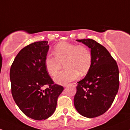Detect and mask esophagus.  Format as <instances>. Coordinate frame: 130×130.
I'll list each match as a JSON object with an SVG mask.
<instances>
[{
    "instance_id": "obj_1",
    "label": "esophagus",
    "mask_w": 130,
    "mask_h": 130,
    "mask_svg": "<svg viewBox=\"0 0 130 130\" xmlns=\"http://www.w3.org/2000/svg\"><path fill=\"white\" fill-rule=\"evenodd\" d=\"M73 84L74 85H76V83H73ZM68 85H64L63 87H67Z\"/></svg>"
}]
</instances>
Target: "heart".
<instances>
[{
    "mask_svg": "<svg viewBox=\"0 0 130 130\" xmlns=\"http://www.w3.org/2000/svg\"><path fill=\"white\" fill-rule=\"evenodd\" d=\"M54 56L48 55L45 58V66L48 73L54 76L64 63L66 70L56 75L54 80L60 85H65L76 80L80 75L86 74L89 70L92 61L90 49L83 45H76L67 42L57 43L54 48Z\"/></svg>",
    "mask_w": 130,
    "mask_h": 130,
    "instance_id": "b5f03b06",
    "label": "heart"
}]
</instances>
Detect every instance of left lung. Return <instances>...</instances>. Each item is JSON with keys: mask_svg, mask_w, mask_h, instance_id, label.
<instances>
[{"mask_svg": "<svg viewBox=\"0 0 130 130\" xmlns=\"http://www.w3.org/2000/svg\"><path fill=\"white\" fill-rule=\"evenodd\" d=\"M91 49L92 61L85 77L78 82L74 105L81 115L95 118L107 111L119 88L118 65L109 52L93 39H82Z\"/></svg>", "mask_w": 130, "mask_h": 130, "instance_id": "obj_1", "label": "left lung"}]
</instances>
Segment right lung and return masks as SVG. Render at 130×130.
I'll return each instance as SVG.
<instances>
[{
  "label": "right lung",
  "instance_id": "1",
  "mask_svg": "<svg viewBox=\"0 0 130 130\" xmlns=\"http://www.w3.org/2000/svg\"><path fill=\"white\" fill-rule=\"evenodd\" d=\"M47 41L28 45L17 55L11 65V91L22 111L36 120L47 119L57 107L63 87L54 84L45 66L48 51ZM44 85L49 87L43 90Z\"/></svg>",
  "mask_w": 130,
  "mask_h": 130
}]
</instances>
